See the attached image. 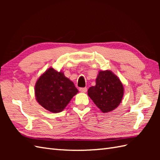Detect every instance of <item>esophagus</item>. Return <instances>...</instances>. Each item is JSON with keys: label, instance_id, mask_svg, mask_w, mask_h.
Here are the masks:
<instances>
[{"label": "esophagus", "instance_id": "esophagus-1", "mask_svg": "<svg viewBox=\"0 0 160 160\" xmlns=\"http://www.w3.org/2000/svg\"><path fill=\"white\" fill-rule=\"evenodd\" d=\"M79 91H80V92L85 93V92H87V87H81L79 89Z\"/></svg>", "mask_w": 160, "mask_h": 160}]
</instances>
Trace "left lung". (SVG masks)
Returning <instances> with one entry per match:
<instances>
[{
    "label": "left lung",
    "mask_w": 160,
    "mask_h": 160,
    "mask_svg": "<svg viewBox=\"0 0 160 160\" xmlns=\"http://www.w3.org/2000/svg\"><path fill=\"white\" fill-rule=\"evenodd\" d=\"M96 82V85L88 90V96L103 113L115 109L120 104L124 94L120 79L110 71H101Z\"/></svg>",
    "instance_id": "obj_1"
}]
</instances>
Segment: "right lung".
I'll return each instance as SVG.
<instances>
[{"instance_id":"1","label":"right lung","mask_w":160,"mask_h":160,"mask_svg":"<svg viewBox=\"0 0 160 160\" xmlns=\"http://www.w3.org/2000/svg\"><path fill=\"white\" fill-rule=\"evenodd\" d=\"M78 92L73 82L53 68H49L38 78L35 86L38 102L53 113L62 111Z\"/></svg>"}]
</instances>
